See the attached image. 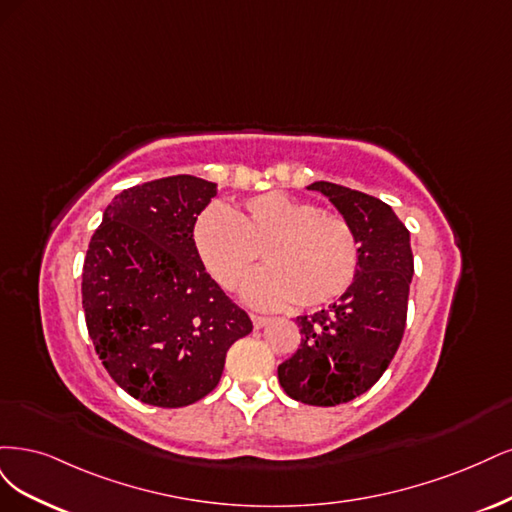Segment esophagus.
<instances>
[{"label":"esophagus","mask_w":512,"mask_h":512,"mask_svg":"<svg viewBox=\"0 0 512 512\" xmlns=\"http://www.w3.org/2000/svg\"><path fill=\"white\" fill-rule=\"evenodd\" d=\"M251 321H253V325L259 329V327L266 325L270 319H268V317H261V315H251Z\"/></svg>","instance_id":"esophagus-1"}]
</instances>
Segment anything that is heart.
<instances>
[{"label":"heart","mask_w":512,"mask_h":512,"mask_svg":"<svg viewBox=\"0 0 512 512\" xmlns=\"http://www.w3.org/2000/svg\"><path fill=\"white\" fill-rule=\"evenodd\" d=\"M261 245L268 268L244 285L246 302L259 308L329 304L359 270V242L349 221L283 191L255 195L234 212L212 204L193 223L197 257L227 289L249 274Z\"/></svg>","instance_id":"b5f03b06"}]
</instances>
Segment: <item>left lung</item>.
Returning <instances> with one entry per match:
<instances>
[{"instance_id": "left-lung-1", "label": "left lung", "mask_w": 512, "mask_h": 512, "mask_svg": "<svg viewBox=\"0 0 512 512\" xmlns=\"http://www.w3.org/2000/svg\"><path fill=\"white\" fill-rule=\"evenodd\" d=\"M308 189L329 197L353 227L359 270L338 302L298 317L300 349L278 366V383L302 404L336 406L366 393L391 364L415 263L408 229L378 197L325 180Z\"/></svg>"}]
</instances>
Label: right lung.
<instances>
[{
  "label": "right lung",
  "mask_w": 512,
  "mask_h": 512,
  "mask_svg": "<svg viewBox=\"0 0 512 512\" xmlns=\"http://www.w3.org/2000/svg\"><path fill=\"white\" fill-rule=\"evenodd\" d=\"M214 195L217 185L189 174L129 187L89 242V336L112 381L144 404L202 400L219 385L229 346L253 329L193 246V223Z\"/></svg>",
  "instance_id": "add662e5"
}]
</instances>
